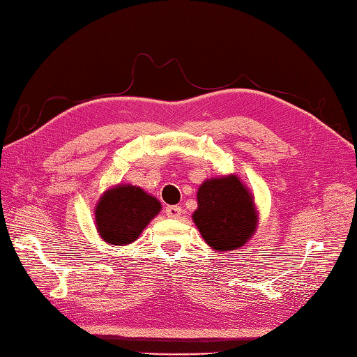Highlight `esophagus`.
I'll list each match as a JSON object with an SVG mask.
<instances>
[{"label": "esophagus", "mask_w": 357, "mask_h": 357, "mask_svg": "<svg viewBox=\"0 0 357 357\" xmlns=\"http://www.w3.org/2000/svg\"><path fill=\"white\" fill-rule=\"evenodd\" d=\"M183 210L182 207H177V205H169V207H166V215L169 218H172V220H178L180 216H182Z\"/></svg>", "instance_id": "obj_1"}]
</instances>
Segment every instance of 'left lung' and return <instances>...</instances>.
<instances>
[{
	"mask_svg": "<svg viewBox=\"0 0 357 357\" xmlns=\"http://www.w3.org/2000/svg\"><path fill=\"white\" fill-rule=\"evenodd\" d=\"M192 221L205 243L218 252L241 249L259 224L254 196L235 174L207 178L197 190Z\"/></svg>",
	"mask_w": 357,
	"mask_h": 357,
	"instance_id": "1",
	"label": "left lung"
}]
</instances>
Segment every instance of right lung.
I'll use <instances>...</instances> for the list:
<instances>
[{
	"mask_svg": "<svg viewBox=\"0 0 357 357\" xmlns=\"http://www.w3.org/2000/svg\"><path fill=\"white\" fill-rule=\"evenodd\" d=\"M160 210L161 202L147 191L130 183H119L106 190L93 208L97 232L108 245H131Z\"/></svg>",
	"mask_w": 357,
	"mask_h": 357,
	"instance_id": "obj_1",
	"label": "right lung"
}]
</instances>
